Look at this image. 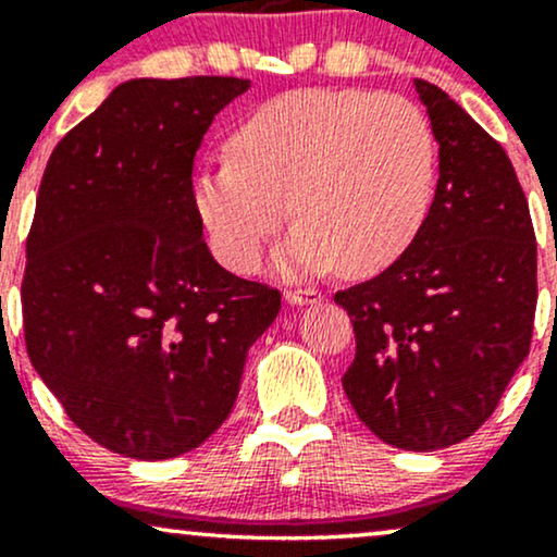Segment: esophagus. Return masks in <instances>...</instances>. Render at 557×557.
<instances>
[{"label":"esophagus","mask_w":557,"mask_h":557,"mask_svg":"<svg viewBox=\"0 0 557 557\" xmlns=\"http://www.w3.org/2000/svg\"><path fill=\"white\" fill-rule=\"evenodd\" d=\"M285 300L290 306H314L322 304L324 296L314 287H290V290H285Z\"/></svg>","instance_id":"obj_1"}]
</instances>
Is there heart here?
Masks as SVG:
<instances>
[{
  "instance_id": "obj_1",
  "label": "heart",
  "mask_w": 557,
  "mask_h": 557,
  "mask_svg": "<svg viewBox=\"0 0 557 557\" xmlns=\"http://www.w3.org/2000/svg\"><path fill=\"white\" fill-rule=\"evenodd\" d=\"M434 136L413 101L369 91H293L261 104L201 168L194 203L222 264L246 272L267 240L300 222L285 272L374 274L419 235L434 190Z\"/></svg>"
}]
</instances>
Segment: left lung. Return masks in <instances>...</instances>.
<instances>
[{
    "instance_id": "1",
    "label": "left lung",
    "mask_w": 557,
    "mask_h": 557,
    "mask_svg": "<svg viewBox=\"0 0 557 557\" xmlns=\"http://www.w3.org/2000/svg\"><path fill=\"white\" fill-rule=\"evenodd\" d=\"M440 181L411 246L335 293L356 332L343 389L382 443L430 453L471 437L529 356L536 243L503 146L443 88L413 81Z\"/></svg>"
}]
</instances>
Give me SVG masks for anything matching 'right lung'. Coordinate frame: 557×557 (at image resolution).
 <instances>
[{"mask_svg":"<svg viewBox=\"0 0 557 557\" xmlns=\"http://www.w3.org/2000/svg\"><path fill=\"white\" fill-rule=\"evenodd\" d=\"M251 81L120 83L44 170L23 322L44 385L94 443L136 461L220 430L280 293L216 264L194 203L209 125Z\"/></svg>","mask_w":557,"mask_h":557,"instance_id":"1","label":"right lung"}]
</instances>
